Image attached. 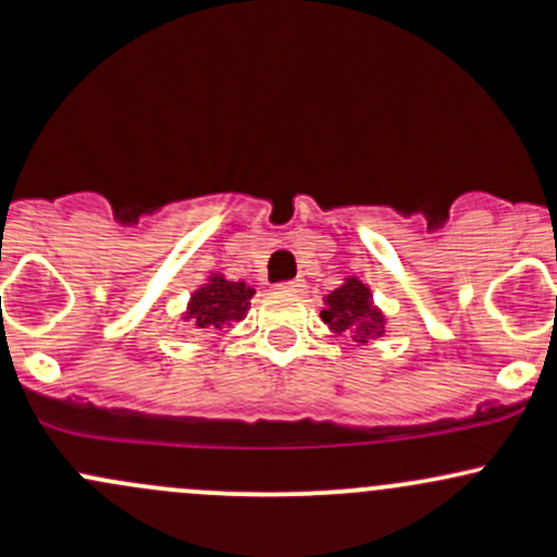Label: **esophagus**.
I'll use <instances>...</instances> for the list:
<instances>
[{"label": "esophagus", "instance_id": "esophagus-1", "mask_svg": "<svg viewBox=\"0 0 557 557\" xmlns=\"http://www.w3.org/2000/svg\"><path fill=\"white\" fill-rule=\"evenodd\" d=\"M305 278H292V281H284V284H278L281 292H292V295H302L305 292Z\"/></svg>", "mask_w": 557, "mask_h": 557}]
</instances>
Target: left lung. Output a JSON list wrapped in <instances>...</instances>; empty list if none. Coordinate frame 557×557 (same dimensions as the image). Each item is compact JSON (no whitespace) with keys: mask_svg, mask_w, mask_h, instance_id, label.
<instances>
[{"mask_svg":"<svg viewBox=\"0 0 557 557\" xmlns=\"http://www.w3.org/2000/svg\"><path fill=\"white\" fill-rule=\"evenodd\" d=\"M321 319L334 334H350L356 343H369L385 334V313L374 305L372 289L358 276H348L343 286L324 297Z\"/></svg>","mask_w":557,"mask_h":557,"instance_id":"1","label":"left lung"}]
</instances>
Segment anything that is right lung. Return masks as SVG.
<instances>
[{
    "mask_svg": "<svg viewBox=\"0 0 557 557\" xmlns=\"http://www.w3.org/2000/svg\"><path fill=\"white\" fill-rule=\"evenodd\" d=\"M252 295L255 289L247 281H231L223 273H212L207 284H201L190 295L183 319L190 321L196 329L223 332L225 326L238 324L247 315Z\"/></svg>",
    "mask_w": 557,
    "mask_h": 557,
    "instance_id": "1",
    "label": "right lung"
}]
</instances>
